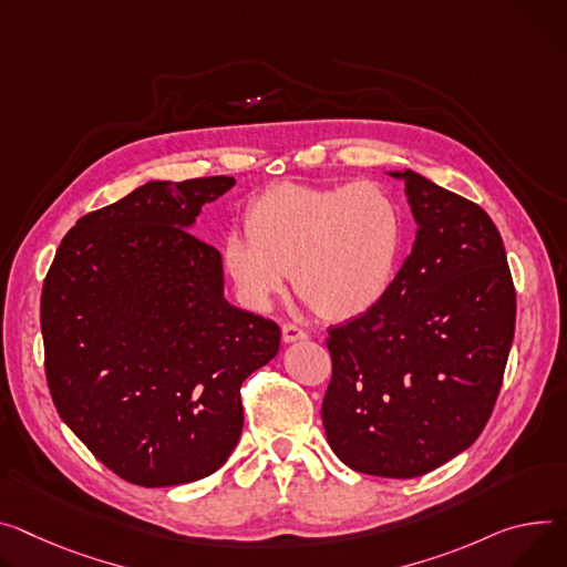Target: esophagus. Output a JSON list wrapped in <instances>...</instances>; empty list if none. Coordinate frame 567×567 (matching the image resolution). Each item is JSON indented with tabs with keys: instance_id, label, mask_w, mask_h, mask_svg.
Masks as SVG:
<instances>
[{
	"instance_id": "34e87169",
	"label": "esophagus",
	"mask_w": 567,
	"mask_h": 567,
	"mask_svg": "<svg viewBox=\"0 0 567 567\" xmlns=\"http://www.w3.org/2000/svg\"><path fill=\"white\" fill-rule=\"evenodd\" d=\"M307 339V332L302 328H298L296 323H285L282 326V341L285 343H293V341H302Z\"/></svg>"
}]
</instances>
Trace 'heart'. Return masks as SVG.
Masks as SVG:
<instances>
[{
	"mask_svg": "<svg viewBox=\"0 0 567 567\" xmlns=\"http://www.w3.org/2000/svg\"><path fill=\"white\" fill-rule=\"evenodd\" d=\"M246 230L224 239V267L241 298L265 310L293 274L296 293L330 321L375 310L409 241L400 200L378 181L269 187L248 205Z\"/></svg>",
	"mask_w": 567,
	"mask_h": 567,
	"instance_id": "b5f03b06",
	"label": "heart"
}]
</instances>
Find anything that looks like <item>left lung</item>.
Wrapping results in <instances>:
<instances>
[{
  "label": "left lung",
  "instance_id": "left-lung-1",
  "mask_svg": "<svg viewBox=\"0 0 567 567\" xmlns=\"http://www.w3.org/2000/svg\"><path fill=\"white\" fill-rule=\"evenodd\" d=\"M419 224L389 296L330 328L323 427L367 475L421 477L471 447L495 406L516 332L502 237L477 203L425 176L391 172Z\"/></svg>",
  "mask_w": 567,
  "mask_h": 567
}]
</instances>
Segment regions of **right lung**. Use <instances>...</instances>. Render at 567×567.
<instances>
[{
  "label": "right lung",
  "mask_w": 567,
  "mask_h": 567,
  "mask_svg": "<svg viewBox=\"0 0 567 567\" xmlns=\"http://www.w3.org/2000/svg\"><path fill=\"white\" fill-rule=\"evenodd\" d=\"M230 176L151 181L76 221L42 285L51 400L122 480L158 488L219 471L241 382L280 348L278 323L224 298L221 252L196 239Z\"/></svg>",
  "instance_id": "1"
}]
</instances>
